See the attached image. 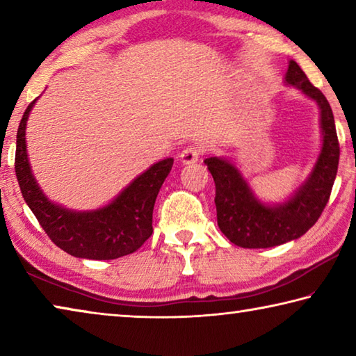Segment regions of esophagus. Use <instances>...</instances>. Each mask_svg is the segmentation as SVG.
<instances>
[{
	"instance_id": "1",
	"label": "esophagus",
	"mask_w": 356,
	"mask_h": 356,
	"mask_svg": "<svg viewBox=\"0 0 356 356\" xmlns=\"http://www.w3.org/2000/svg\"><path fill=\"white\" fill-rule=\"evenodd\" d=\"M201 152H202V149L200 146H188V147H185L182 152H180L179 159L184 165H191V163H196V161L200 160Z\"/></svg>"
}]
</instances>
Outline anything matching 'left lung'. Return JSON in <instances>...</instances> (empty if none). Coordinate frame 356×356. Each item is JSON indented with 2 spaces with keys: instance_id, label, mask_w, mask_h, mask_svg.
<instances>
[{
  "instance_id": "left-lung-1",
  "label": "left lung",
  "mask_w": 356,
  "mask_h": 356,
  "mask_svg": "<svg viewBox=\"0 0 356 356\" xmlns=\"http://www.w3.org/2000/svg\"><path fill=\"white\" fill-rule=\"evenodd\" d=\"M284 83L316 102L322 131V147L309 176L286 201L268 204L259 200L242 171L225 156L204 160L215 180L218 227L242 248H272L308 232L327 206L336 179L339 143L328 100L293 59L289 61Z\"/></svg>"
}]
</instances>
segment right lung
I'll return each mask as SVG.
<instances>
[{"mask_svg":"<svg viewBox=\"0 0 356 356\" xmlns=\"http://www.w3.org/2000/svg\"><path fill=\"white\" fill-rule=\"evenodd\" d=\"M38 99L26 108L17 131L15 174L25 202L40 226L70 256L110 261L131 254L152 236L156 195L174 159H165L136 176L111 202L94 210H72L50 201L35 180L26 150V124Z\"/></svg>","mask_w":356,"mask_h":356,"instance_id":"add662e5","label":"right lung"}]
</instances>
